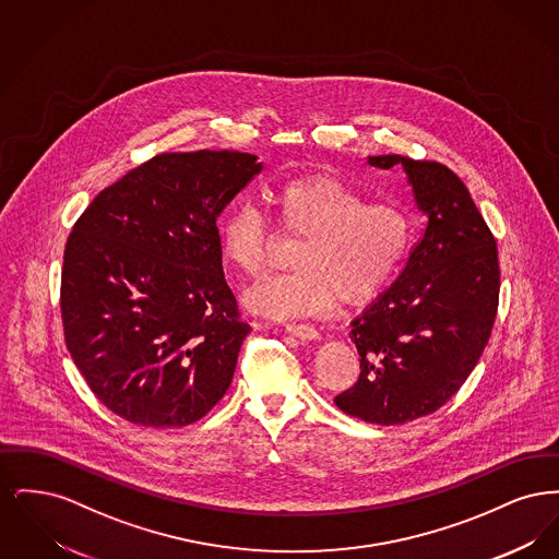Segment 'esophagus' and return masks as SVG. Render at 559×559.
Wrapping results in <instances>:
<instances>
[{
	"label": "esophagus",
	"instance_id": "obj_1",
	"mask_svg": "<svg viewBox=\"0 0 559 559\" xmlns=\"http://www.w3.org/2000/svg\"><path fill=\"white\" fill-rule=\"evenodd\" d=\"M285 329L295 337H301V340H308V342L319 340V331L312 324H308V322H295V320H292V322L285 324Z\"/></svg>",
	"mask_w": 559,
	"mask_h": 559
}]
</instances>
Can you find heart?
<instances>
[{"instance_id":"1","label":"heart","mask_w":559,"mask_h":559,"mask_svg":"<svg viewBox=\"0 0 559 559\" xmlns=\"http://www.w3.org/2000/svg\"><path fill=\"white\" fill-rule=\"evenodd\" d=\"M281 228L304 237L295 247L297 270L270 276L245 293V304L287 319L326 310L342 297L365 301L396 274L413 242V217L394 201H367L358 188L331 176H299L270 192ZM219 251L240 276L267 266L270 235L264 213L240 201L219 219Z\"/></svg>"}]
</instances>
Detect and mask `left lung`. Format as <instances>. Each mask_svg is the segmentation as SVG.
<instances>
[{
    "label": "left lung",
    "instance_id": "1",
    "mask_svg": "<svg viewBox=\"0 0 559 559\" xmlns=\"http://www.w3.org/2000/svg\"><path fill=\"white\" fill-rule=\"evenodd\" d=\"M402 165L427 215L396 283L352 322L358 381L335 396L352 417L400 426L438 411L465 383L499 308V253L467 187L438 160L369 157Z\"/></svg>",
    "mask_w": 559,
    "mask_h": 559
}]
</instances>
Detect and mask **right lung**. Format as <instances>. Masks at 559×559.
I'll return each mask as SVG.
<instances>
[{
    "instance_id": "obj_1",
    "label": "right lung",
    "mask_w": 559,
    "mask_h": 559,
    "mask_svg": "<svg viewBox=\"0 0 559 559\" xmlns=\"http://www.w3.org/2000/svg\"><path fill=\"white\" fill-rule=\"evenodd\" d=\"M260 171L239 151L160 153L75 222L60 281L64 342L121 419L190 426L230 388L251 326L226 285L215 219Z\"/></svg>"
}]
</instances>
